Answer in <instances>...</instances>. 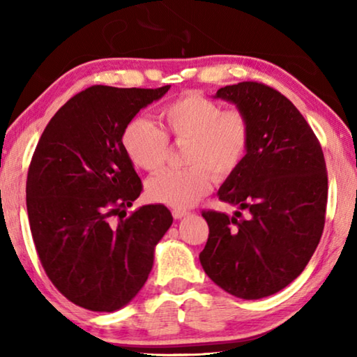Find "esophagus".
Segmentation results:
<instances>
[{
    "label": "esophagus",
    "instance_id": "1",
    "mask_svg": "<svg viewBox=\"0 0 357 357\" xmlns=\"http://www.w3.org/2000/svg\"><path fill=\"white\" fill-rule=\"evenodd\" d=\"M172 214H173L174 219L179 220V219H183V217L189 215V211H185V209H173Z\"/></svg>",
    "mask_w": 357,
    "mask_h": 357
}]
</instances>
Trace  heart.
I'll use <instances>...</instances> for the list:
<instances>
[{"label":"heart","mask_w":357,"mask_h":357,"mask_svg":"<svg viewBox=\"0 0 357 357\" xmlns=\"http://www.w3.org/2000/svg\"><path fill=\"white\" fill-rule=\"evenodd\" d=\"M164 130L148 119L135 118L123 129L121 143L132 164L154 172L164 164L168 138L187 142L181 170H162L146 183L151 202L178 209L189 208L206 195L215 179H225L243 162L250 140L249 119L239 108L187 93L160 110Z\"/></svg>","instance_id":"obj_1"}]
</instances>
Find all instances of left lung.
Wrapping results in <instances>:
<instances>
[{"instance_id": "1", "label": "left lung", "mask_w": 357, "mask_h": 357, "mask_svg": "<svg viewBox=\"0 0 357 357\" xmlns=\"http://www.w3.org/2000/svg\"><path fill=\"white\" fill-rule=\"evenodd\" d=\"M214 98L245 114L250 140L217 192L236 213H202L209 236L200 263L227 293L261 299L289 285L321 239L328 203L323 149L298 108L274 88L243 82Z\"/></svg>"}]
</instances>
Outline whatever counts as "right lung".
I'll use <instances>...</instances> for the list:
<instances>
[{"label": "right lung", "mask_w": 357, "mask_h": 357, "mask_svg": "<svg viewBox=\"0 0 357 357\" xmlns=\"http://www.w3.org/2000/svg\"><path fill=\"white\" fill-rule=\"evenodd\" d=\"M168 89L89 86L59 108L36 146L26 179L36 250L58 291L83 309L129 304L173 223L164 204L126 215L143 185L121 143L126 124Z\"/></svg>", "instance_id": "right-lung-1"}]
</instances>
